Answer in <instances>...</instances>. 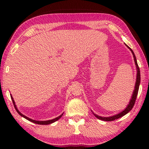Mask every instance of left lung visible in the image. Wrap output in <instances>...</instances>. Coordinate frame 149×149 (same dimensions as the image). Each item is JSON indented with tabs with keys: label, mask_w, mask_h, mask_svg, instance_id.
I'll use <instances>...</instances> for the list:
<instances>
[{
	"label": "left lung",
	"mask_w": 149,
	"mask_h": 149,
	"mask_svg": "<svg viewBox=\"0 0 149 149\" xmlns=\"http://www.w3.org/2000/svg\"><path fill=\"white\" fill-rule=\"evenodd\" d=\"M130 49L131 50V52H132V54H133L134 61H135V64L136 65V68H137V77H136L135 89H134V91L133 92V95H132V99L130 102V104H128L127 107L126 108V109L124 110L123 111H122L121 113H120L119 114H118V115H117L112 116V117H100V116H98V115H95V116L96 117V118H97V119H99L100 120H103V121H114V120L119 119V118L123 117V116L126 115V114L129 113V112L132 109V108L134 107V104H135V102H136V97H137V95H138V89H139V85H140V73L139 66H138V65L137 60H136V58L135 55H134V53L133 52V51L132 50L131 48H130Z\"/></svg>",
	"instance_id": "obj_1"
}]
</instances>
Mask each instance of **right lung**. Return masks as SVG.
<instances>
[{
    "mask_svg": "<svg viewBox=\"0 0 149 149\" xmlns=\"http://www.w3.org/2000/svg\"><path fill=\"white\" fill-rule=\"evenodd\" d=\"M11 97L12 101H13V103L14 107H15V110H16V111L17 112L18 114H19V115H21L22 117H23L24 118H25V119H26L27 120H28V121H30L32 122V123H36V124H39V125H48V124H51V123H54V122H55V121H58V120L59 119H60L61 117H62V116L63 115V114H62V115H61L60 116H59L58 117H56V118H55V119H52V120H49V121H35V120H32V119H30V118H28V117H26L25 115H22V114L21 113H20V112H19V111H18L17 109V107H16V106H15V102H14L13 99V97H12V96H11Z\"/></svg>",
    "mask_w": 149,
    "mask_h": 149,
    "instance_id": "add662e5",
    "label": "right lung"
}]
</instances>
